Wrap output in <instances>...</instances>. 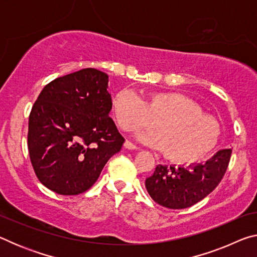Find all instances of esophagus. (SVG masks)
Segmentation results:
<instances>
[{"label":"esophagus","instance_id":"34e87169","mask_svg":"<svg viewBox=\"0 0 257 257\" xmlns=\"http://www.w3.org/2000/svg\"><path fill=\"white\" fill-rule=\"evenodd\" d=\"M123 146L125 147V149H128V150H139V147L138 146H136L135 144H133L132 142H129V141H125L124 142V144H123Z\"/></svg>","mask_w":257,"mask_h":257}]
</instances>
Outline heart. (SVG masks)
Segmentation results:
<instances>
[{"mask_svg":"<svg viewBox=\"0 0 257 257\" xmlns=\"http://www.w3.org/2000/svg\"><path fill=\"white\" fill-rule=\"evenodd\" d=\"M112 111L124 132L149 128L156 121L159 130L138 135L143 143L163 150L165 158L178 163L203 159L219 143L221 125L197 102L176 92H156L146 101L132 89L119 90L112 99Z\"/></svg>","mask_w":257,"mask_h":257,"instance_id":"1","label":"heart"}]
</instances>
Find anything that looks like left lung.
I'll use <instances>...</instances> for the list:
<instances>
[{
  "mask_svg": "<svg viewBox=\"0 0 257 257\" xmlns=\"http://www.w3.org/2000/svg\"><path fill=\"white\" fill-rule=\"evenodd\" d=\"M231 150H221L203 164L188 168L159 164L145 187L153 201L173 210L189 207L202 201L222 180L229 165Z\"/></svg>",
  "mask_w": 257,
  "mask_h": 257,
  "instance_id": "left-lung-1",
  "label": "left lung"
}]
</instances>
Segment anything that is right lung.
Instances as JSON below:
<instances>
[{
    "label": "right lung",
    "mask_w": 257,
    "mask_h": 257,
    "mask_svg": "<svg viewBox=\"0 0 257 257\" xmlns=\"http://www.w3.org/2000/svg\"><path fill=\"white\" fill-rule=\"evenodd\" d=\"M108 76L87 68L49 82L29 114L30 162L43 185L60 195L88 190L124 138L108 116Z\"/></svg>",
    "instance_id": "1"
}]
</instances>
